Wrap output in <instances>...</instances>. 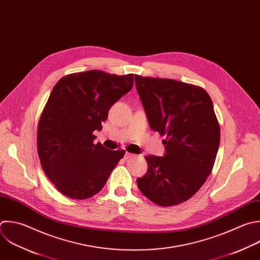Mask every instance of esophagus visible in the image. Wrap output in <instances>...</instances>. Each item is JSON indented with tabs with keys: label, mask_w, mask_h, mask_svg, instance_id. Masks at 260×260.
Returning a JSON list of instances; mask_svg holds the SVG:
<instances>
[{
	"label": "esophagus",
	"mask_w": 260,
	"mask_h": 260,
	"mask_svg": "<svg viewBox=\"0 0 260 260\" xmlns=\"http://www.w3.org/2000/svg\"><path fill=\"white\" fill-rule=\"evenodd\" d=\"M135 155L134 154H132V153H128V152H125V155H124V159L125 160H127V159H131V158H133Z\"/></svg>",
	"instance_id": "esophagus-1"
}]
</instances>
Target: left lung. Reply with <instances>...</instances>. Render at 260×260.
Returning a JSON list of instances; mask_svg holds the SVG:
<instances>
[{"label": "left lung", "mask_w": 260, "mask_h": 260, "mask_svg": "<svg viewBox=\"0 0 260 260\" xmlns=\"http://www.w3.org/2000/svg\"><path fill=\"white\" fill-rule=\"evenodd\" d=\"M135 77L150 127L166 136L163 157L145 156L148 170L138 187L159 206L178 205L198 192L214 165L220 128L211 98L198 85Z\"/></svg>", "instance_id": "1"}]
</instances>
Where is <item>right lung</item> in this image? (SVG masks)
<instances>
[{
	"label": "right lung",
	"mask_w": 260,
	"mask_h": 260,
	"mask_svg": "<svg viewBox=\"0 0 260 260\" xmlns=\"http://www.w3.org/2000/svg\"><path fill=\"white\" fill-rule=\"evenodd\" d=\"M134 84V74L89 70L63 76L54 86L38 126V154L46 176L71 199L99 193L124 150L94 144L110 107Z\"/></svg>",
	"instance_id": "right-lung-1"
}]
</instances>
